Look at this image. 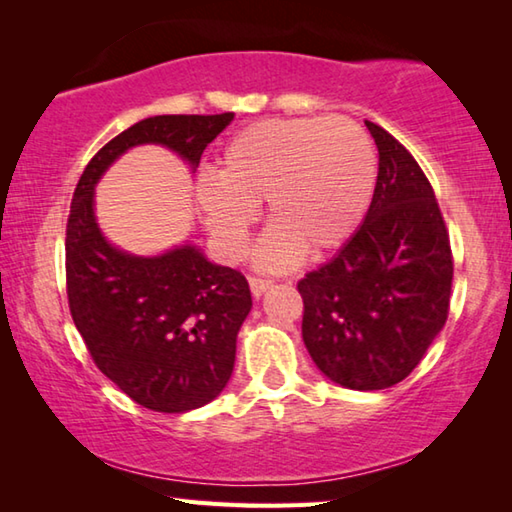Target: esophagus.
<instances>
[{
	"label": "esophagus",
	"instance_id": "1",
	"mask_svg": "<svg viewBox=\"0 0 512 512\" xmlns=\"http://www.w3.org/2000/svg\"><path fill=\"white\" fill-rule=\"evenodd\" d=\"M250 291H253V296H262L264 291H268L273 287V280L271 277H259V275H250Z\"/></svg>",
	"mask_w": 512,
	"mask_h": 512
}]
</instances>
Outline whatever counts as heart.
Listing matches in <instances>:
<instances>
[{
  "label": "heart",
  "mask_w": 512,
  "mask_h": 512,
  "mask_svg": "<svg viewBox=\"0 0 512 512\" xmlns=\"http://www.w3.org/2000/svg\"><path fill=\"white\" fill-rule=\"evenodd\" d=\"M375 189V151L348 117L266 119L225 144L216 176L196 183L203 221L225 255L248 246L257 205L266 203L268 232L259 262L289 268L341 246L366 214Z\"/></svg>",
  "instance_id": "1"
}]
</instances>
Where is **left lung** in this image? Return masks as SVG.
<instances>
[{"mask_svg": "<svg viewBox=\"0 0 512 512\" xmlns=\"http://www.w3.org/2000/svg\"><path fill=\"white\" fill-rule=\"evenodd\" d=\"M379 151L375 194L339 255L298 282L302 339L316 366L352 391L400 384L443 329L454 257L429 178L366 121Z\"/></svg>", "mask_w": 512, "mask_h": 512, "instance_id": "left-lung-1", "label": "left lung"}]
</instances>
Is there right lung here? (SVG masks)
<instances>
[{
  "label": "right lung",
  "mask_w": 512,
  "mask_h": 512,
  "mask_svg": "<svg viewBox=\"0 0 512 512\" xmlns=\"http://www.w3.org/2000/svg\"><path fill=\"white\" fill-rule=\"evenodd\" d=\"M232 119L235 112L137 121L94 153L69 207V314L97 368L151 411L185 413L223 391L253 298L237 268L210 264L194 246L160 257L112 248L94 221L92 192L101 173L135 144H164L196 167Z\"/></svg>",
  "instance_id": "add662e5"
}]
</instances>
